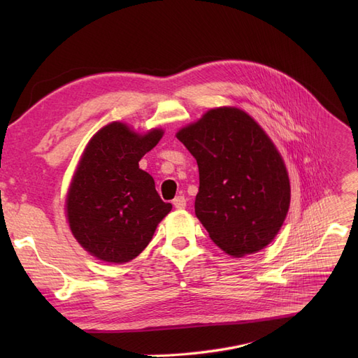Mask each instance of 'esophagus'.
Listing matches in <instances>:
<instances>
[{
  "instance_id": "obj_1",
  "label": "esophagus",
  "mask_w": 358,
  "mask_h": 358,
  "mask_svg": "<svg viewBox=\"0 0 358 358\" xmlns=\"http://www.w3.org/2000/svg\"><path fill=\"white\" fill-rule=\"evenodd\" d=\"M173 206L176 209H185L187 208V199L183 196H178L175 200H173Z\"/></svg>"
}]
</instances>
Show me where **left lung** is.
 Here are the masks:
<instances>
[{"label":"left lung","instance_id":"left-lung-1","mask_svg":"<svg viewBox=\"0 0 358 358\" xmlns=\"http://www.w3.org/2000/svg\"><path fill=\"white\" fill-rule=\"evenodd\" d=\"M176 137L197 159L196 216L212 242L242 258L272 243L291 201L288 170L272 138L234 106L215 107Z\"/></svg>","mask_w":358,"mask_h":358}]
</instances>
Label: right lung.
Here are the masks:
<instances>
[{"label":"right lung","instance_id":"right-lung-1","mask_svg":"<svg viewBox=\"0 0 358 358\" xmlns=\"http://www.w3.org/2000/svg\"><path fill=\"white\" fill-rule=\"evenodd\" d=\"M162 136V128L137 133L113 121L86 143L66 196V218L74 239L96 259L131 262L171 210L159 199L154 178L138 167Z\"/></svg>","mask_w":358,"mask_h":358}]
</instances>
